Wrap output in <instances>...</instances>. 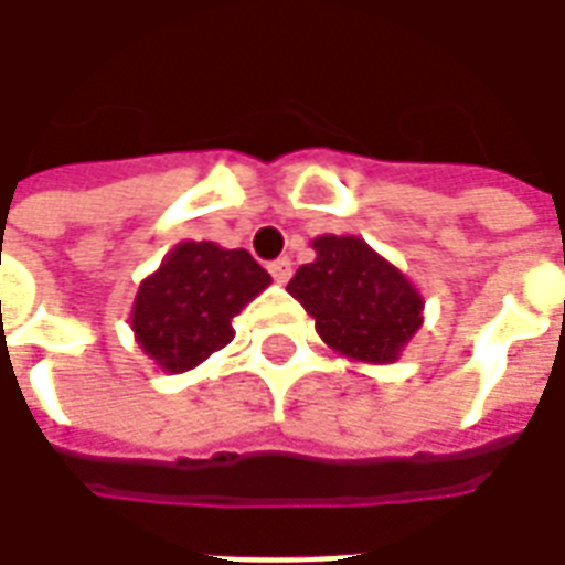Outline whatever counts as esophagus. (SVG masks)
I'll use <instances>...</instances> for the list:
<instances>
[{
  "label": "esophagus",
  "mask_w": 565,
  "mask_h": 565,
  "mask_svg": "<svg viewBox=\"0 0 565 565\" xmlns=\"http://www.w3.org/2000/svg\"><path fill=\"white\" fill-rule=\"evenodd\" d=\"M269 271H271V278H275V281L287 284V281H290V275H294V263H290L287 257L275 259V263L269 266Z\"/></svg>",
  "instance_id": "1"
}]
</instances>
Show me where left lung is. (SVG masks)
I'll use <instances>...</instances> for the list:
<instances>
[{
	"instance_id": "left-lung-1",
	"label": "left lung",
	"mask_w": 565,
	"mask_h": 565,
	"mask_svg": "<svg viewBox=\"0 0 565 565\" xmlns=\"http://www.w3.org/2000/svg\"><path fill=\"white\" fill-rule=\"evenodd\" d=\"M315 263L287 284L335 354L356 363H396L424 327V296L403 271L356 235H318Z\"/></svg>"
}]
</instances>
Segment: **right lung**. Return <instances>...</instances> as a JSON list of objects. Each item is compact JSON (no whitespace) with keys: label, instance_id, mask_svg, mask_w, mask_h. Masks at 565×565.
Wrapping results in <instances>:
<instances>
[{"label":"right lung","instance_id":"right-lung-1","mask_svg":"<svg viewBox=\"0 0 565 565\" xmlns=\"http://www.w3.org/2000/svg\"><path fill=\"white\" fill-rule=\"evenodd\" d=\"M269 284L242 247L181 242L139 284L129 315L136 342L162 372H190L233 342V318Z\"/></svg>","mask_w":565,"mask_h":565}]
</instances>
